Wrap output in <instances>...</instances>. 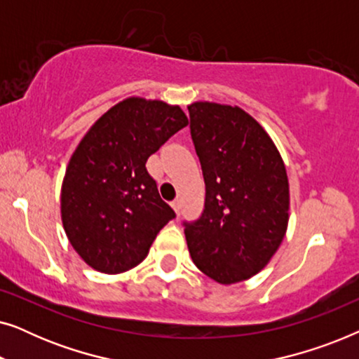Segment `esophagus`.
<instances>
[{
	"mask_svg": "<svg viewBox=\"0 0 359 359\" xmlns=\"http://www.w3.org/2000/svg\"><path fill=\"white\" fill-rule=\"evenodd\" d=\"M171 208L175 209V212H176V215H180V209H181V205H180V201L178 199H175L173 203H171Z\"/></svg>",
	"mask_w": 359,
	"mask_h": 359,
	"instance_id": "esophagus-1",
	"label": "esophagus"
}]
</instances>
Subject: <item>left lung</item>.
Masks as SVG:
<instances>
[{"instance_id": "obj_1", "label": "left lung", "mask_w": 359, "mask_h": 359, "mask_svg": "<svg viewBox=\"0 0 359 359\" xmlns=\"http://www.w3.org/2000/svg\"><path fill=\"white\" fill-rule=\"evenodd\" d=\"M188 111L205 183L203 214L184 222L191 258L219 284L245 281L286 235V166L266 130L238 106L198 101Z\"/></svg>"}]
</instances>
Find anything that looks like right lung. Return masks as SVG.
<instances>
[{
    "instance_id": "add662e5",
    "label": "right lung",
    "mask_w": 359,
    "mask_h": 359,
    "mask_svg": "<svg viewBox=\"0 0 359 359\" xmlns=\"http://www.w3.org/2000/svg\"><path fill=\"white\" fill-rule=\"evenodd\" d=\"M186 126L180 106L127 97L78 144L62 184V222L72 247L93 269L117 274L137 266L175 217L145 163Z\"/></svg>"
}]
</instances>
